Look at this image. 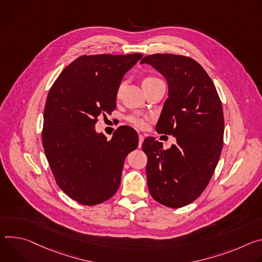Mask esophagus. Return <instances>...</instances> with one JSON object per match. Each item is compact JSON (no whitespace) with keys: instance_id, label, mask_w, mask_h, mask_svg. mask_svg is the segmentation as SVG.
<instances>
[{"instance_id":"34e87169","label":"esophagus","mask_w":262,"mask_h":262,"mask_svg":"<svg viewBox=\"0 0 262 262\" xmlns=\"http://www.w3.org/2000/svg\"><path fill=\"white\" fill-rule=\"evenodd\" d=\"M143 139H144V136H143L142 134H139V135H138V147H139V148L141 147V144H142V142H143Z\"/></svg>"}]
</instances>
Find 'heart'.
Instances as JSON below:
<instances>
[{
    "label": "heart",
    "instance_id": "heart-1",
    "mask_svg": "<svg viewBox=\"0 0 262 262\" xmlns=\"http://www.w3.org/2000/svg\"><path fill=\"white\" fill-rule=\"evenodd\" d=\"M156 81H159L157 78L155 77H147L146 79H144L142 81V84H149V83H153V82H156ZM123 87H124V83H121L119 89H118V94H121V92L123 91ZM128 121L135 127L137 128H146L147 126V119L146 118H142V116L140 115H130L128 118Z\"/></svg>",
    "mask_w": 262,
    "mask_h": 262
}]
</instances>
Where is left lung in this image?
<instances>
[{
    "label": "left lung",
    "mask_w": 262,
    "mask_h": 262,
    "mask_svg": "<svg viewBox=\"0 0 262 262\" xmlns=\"http://www.w3.org/2000/svg\"><path fill=\"white\" fill-rule=\"evenodd\" d=\"M141 63L153 67L167 82L168 98L156 130L177 140L167 150L154 137L142 142L149 191L160 204L180 208L204 191L217 165L225 126L222 103L208 74L189 57L153 54Z\"/></svg>",
    "instance_id": "left-lung-1"
}]
</instances>
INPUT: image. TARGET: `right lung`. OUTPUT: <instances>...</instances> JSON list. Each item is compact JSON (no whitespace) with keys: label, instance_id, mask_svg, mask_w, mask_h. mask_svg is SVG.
Returning a JSON list of instances; mask_svg holds the SVG:
<instances>
[{"label":"right lung","instance_id":"obj_1","mask_svg":"<svg viewBox=\"0 0 262 262\" xmlns=\"http://www.w3.org/2000/svg\"><path fill=\"white\" fill-rule=\"evenodd\" d=\"M142 57L81 56L52 85L43 112L42 146L55 180L82 205L110 199L121 184L124 161L138 146L136 131L119 127L107 140L95 126L101 113L116 107L124 75Z\"/></svg>","mask_w":262,"mask_h":262}]
</instances>
